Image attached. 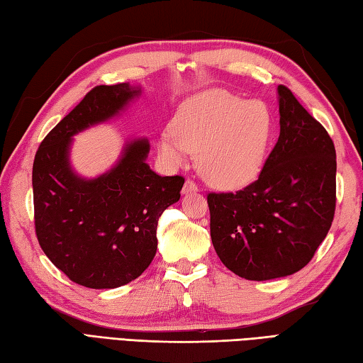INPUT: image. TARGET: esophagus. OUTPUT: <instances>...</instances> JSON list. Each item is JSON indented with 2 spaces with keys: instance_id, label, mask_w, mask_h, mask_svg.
Masks as SVG:
<instances>
[{
  "instance_id": "obj_1",
  "label": "esophagus",
  "mask_w": 363,
  "mask_h": 363,
  "mask_svg": "<svg viewBox=\"0 0 363 363\" xmlns=\"http://www.w3.org/2000/svg\"><path fill=\"white\" fill-rule=\"evenodd\" d=\"M199 189H198V186L196 184L191 181V179H187L186 181V184H184V187H182V195H190V194H196Z\"/></svg>"
}]
</instances>
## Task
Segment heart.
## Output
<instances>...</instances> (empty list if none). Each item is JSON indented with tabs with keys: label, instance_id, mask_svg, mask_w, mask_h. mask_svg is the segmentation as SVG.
<instances>
[{
	"label": "heart",
	"instance_id": "1",
	"mask_svg": "<svg viewBox=\"0 0 363 363\" xmlns=\"http://www.w3.org/2000/svg\"><path fill=\"white\" fill-rule=\"evenodd\" d=\"M272 118L264 103L245 101L225 89H207L177 111L173 129L159 140L160 157L186 165L198 152L199 172L220 189H240L264 167Z\"/></svg>",
	"mask_w": 363,
	"mask_h": 363
}]
</instances>
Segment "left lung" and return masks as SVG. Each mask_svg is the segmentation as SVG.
Here are the masks:
<instances>
[{
  "label": "left lung",
  "instance_id": "1",
  "mask_svg": "<svg viewBox=\"0 0 363 363\" xmlns=\"http://www.w3.org/2000/svg\"><path fill=\"white\" fill-rule=\"evenodd\" d=\"M279 138L259 179L237 194H209L220 260L248 281L299 272L328 235L335 212V148L291 91L277 86Z\"/></svg>",
  "mask_w": 363,
  "mask_h": 363
}]
</instances>
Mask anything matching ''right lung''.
Masks as SVG:
<instances>
[{
    "mask_svg": "<svg viewBox=\"0 0 363 363\" xmlns=\"http://www.w3.org/2000/svg\"><path fill=\"white\" fill-rule=\"evenodd\" d=\"M142 95L129 82L98 86L43 138L33 165L35 234L60 272L89 289L137 279L157 251V221L179 201L184 177L146 164L150 140L128 138L115 165L84 177L72 165L73 137L101 125Z\"/></svg>",
    "mask_w": 363,
    "mask_h": 363,
    "instance_id": "right-lung-1",
    "label": "right lung"
}]
</instances>
